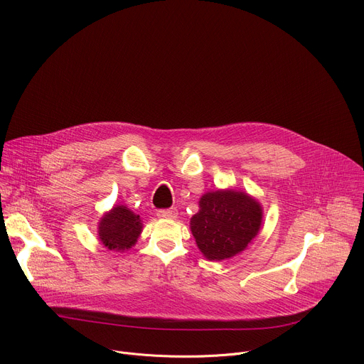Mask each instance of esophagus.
<instances>
[{
    "instance_id": "obj_1",
    "label": "esophagus",
    "mask_w": 364,
    "mask_h": 364,
    "mask_svg": "<svg viewBox=\"0 0 364 364\" xmlns=\"http://www.w3.org/2000/svg\"><path fill=\"white\" fill-rule=\"evenodd\" d=\"M156 214L159 218H176L178 210L176 208H166V210H159Z\"/></svg>"
}]
</instances>
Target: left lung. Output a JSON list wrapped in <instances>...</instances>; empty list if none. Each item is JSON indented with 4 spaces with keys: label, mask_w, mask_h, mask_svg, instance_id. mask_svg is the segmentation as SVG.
I'll return each instance as SVG.
<instances>
[{
    "label": "left lung",
    "mask_w": 364,
    "mask_h": 364,
    "mask_svg": "<svg viewBox=\"0 0 364 364\" xmlns=\"http://www.w3.org/2000/svg\"><path fill=\"white\" fill-rule=\"evenodd\" d=\"M262 223L261 204L246 192L218 189L204 193L200 211L191 218V232L210 261L232 258L247 247Z\"/></svg>",
    "instance_id": "1"
}]
</instances>
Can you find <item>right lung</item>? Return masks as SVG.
Segmentation results:
<instances>
[{
  "label": "right lung",
  "mask_w": 364,
  "mask_h": 364,
  "mask_svg": "<svg viewBox=\"0 0 364 364\" xmlns=\"http://www.w3.org/2000/svg\"><path fill=\"white\" fill-rule=\"evenodd\" d=\"M143 223L139 215L132 213L125 205H117L103 214L99 223V240L109 250H124L132 247L141 235Z\"/></svg>",
  "instance_id": "obj_1"
}]
</instances>
